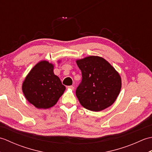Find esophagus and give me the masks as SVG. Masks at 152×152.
Wrapping results in <instances>:
<instances>
[{
    "mask_svg": "<svg viewBox=\"0 0 152 152\" xmlns=\"http://www.w3.org/2000/svg\"><path fill=\"white\" fill-rule=\"evenodd\" d=\"M68 88H69V89H72V90H74V87L72 86H68Z\"/></svg>",
    "mask_w": 152,
    "mask_h": 152,
    "instance_id": "1",
    "label": "esophagus"
}]
</instances>
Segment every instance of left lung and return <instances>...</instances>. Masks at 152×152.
<instances>
[{
	"instance_id": "1",
	"label": "left lung",
	"mask_w": 152,
	"mask_h": 152,
	"mask_svg": "<svg viewBox=\"0 0 152 152\" xmlns=\"http://www.w3.org/2000/svg\"><path fill=\"white\" fill-rule=\"evenodd\" d=\"M82 80L76 95L85 108L99 112L114 103L121 88L119 73L104 58L89 56L76 60Z\"/></svg>"
}]
</instances>
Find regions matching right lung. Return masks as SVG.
<instances>
[{"label":"right lung","mask_w":152,"mask_h":152,"mask_svg":"<svg viewBox=\"0 0 152 152\" xmlns=\"http://www.w3.org/2000/svg\"><path fill=\"white\" fill-rule=\"evenodd\" d=\"M53 64L47 61L38 63L27 74L22 91L31 104L39 109L52 107L65 90L59 77L53 72Z\"/></svg>","instance_id":"1"}]
</instances>
